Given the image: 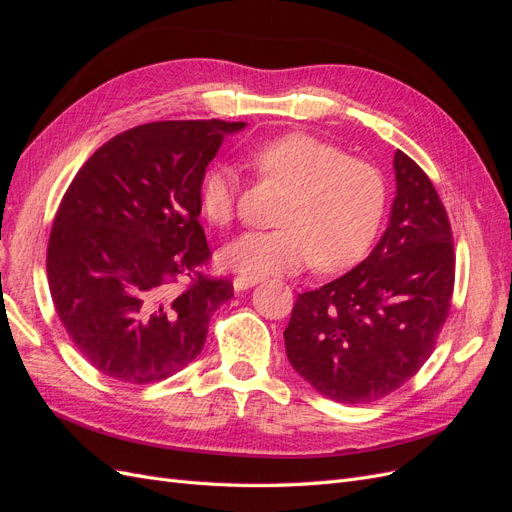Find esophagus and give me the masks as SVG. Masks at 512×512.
<instances>
[{"instance_id":"1","label":"esophagus","mask_w":512,"mask_h":512,"mask_svg":"<svg viewBox=\"0 0 512 512\" xmlns=\"http://www.w3.org/2000/svg\"><path fill=\"white\" fill-rule=\"evenodd\" d=\"M260 282H262L260 275H237L235 280H232V286H235L237 292H241V290L252 288V286H256Z\"/></svg>"}]
</instances>
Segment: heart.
<instances>
[{"mask_svg": "<svg viewBox=\"0 0 512 512\" xmlns=\"http://www.w3.org/2000/svg\"><path fill=\"white\" fill-rule=\"evenodd\" d=\"M258 173L284 183L275 230L245 232L222 252L228 267L245 275L294 273L312 265L339 271L359 262L374 243L386 209L380 170L305 132H292L252 151ZM235 170L213 164L200 181V211L215 226L235 218Z\"/></svg>", "mask_w": 512, "mask_h": 512, "instance_id": "1", "label": "heart"}]
</instances>
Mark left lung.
I'll return each instance as SVG.
<instances>
[{"label": "left lung", "mask_w": 512, "mask_h": 512, "mask_svg": "<svg viewBox=\"0 0 512 512\" xmlns=\"http://www.w3.org/2000/svg\"><path fill=\"white\" fill-rule=\"evenodd\" d=\"M389 226L354 269L303 292L284 331L288 361L339 404H369L408 382L436 346L451 307L455 252L429 177L395 151Z\"/></svg>", "instance_id": "8db88e82"}]
</instances>
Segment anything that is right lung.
<instances>
[{
  "label": "right lung",
  "instance_id": "1",
  "mask_svg": "<svg viewBox=\"0 0 512 512\" xmlns=\"http://www.w3.org/2000/svg\"><path fill=\"white\" fill-rule=\"evenodd\" d=\"M245 123L156 121L117 134L72 179L57 209L46 273L57 316L100 374L147 384L200 354L228 280L198 269L200 181L226 134ZM190 276L183 293L169 284Z\"/></svg>",
  "mask_w": 512,
  "mask_h": 512
}]
</instances>
